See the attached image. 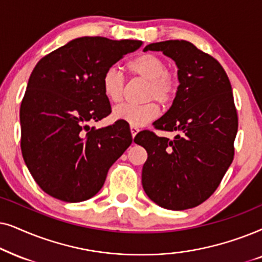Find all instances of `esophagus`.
Here are the masks:
<instances>
[{
    "mask_svg": "<svg viewBox=\"0 0 262 262\" xmlns=\"http://www.w3.org/2000/svg\"><path fill=\"white\" fill-rule=\"evenodd\" d=\"M138 132H139V129L138 128H135V127H130V133H132V138H135V135L138 134Z\"/></svg>",
    "mask_w": 262,
    "mask_h": 262,
    "instance_id": "obj_1",
    "label": "esophagus"
}]
</instances>
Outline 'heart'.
<instances>
[{"mask_svg": "<svg viewBox=\"0 0 262 262\" xmlns=\"http://www.w3.org/2000/svg\"><path fill=\"white\" fill-rule=\"evenodd\" d=\"M132 75L147 81L144 99L156 100L160 105H170L177 95L179 83L173 76L167 73L165 61L158 55L146 52L134 57L127 63ZM102 87L105 97L111 102H118L124 87V76L116 67H110L104 72ZM158 116V106L156 103L147 102L140 105L122 103L114 107L115 120L127 122L130 127H142Z\"/></svg>", "mask_w": 262, "mask_h": 262, "instance_id": "1", "label": "heart"}]
</instances>
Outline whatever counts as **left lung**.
I'll use <instances>...</instances> for the list:
<instances>
[{"instance_id": "obj_1", "label": "left lung", "mask_w": 262, "mask_h": 262, "mask_svg": "<svg viewBox=\"0 0 262 262\" xmlns=\"http://www.w3.org/2000/svg\"><path fill=\"white\" fill-rule=\"evenodd\" d=\"M179 67V89L171 107L153 125L180 132L173 140L142 130L135 144L147 151L142 187L160 207H196L214 193L235 155L238 117L230 80L211 55L187 40L148 44Z\"/></svg>"}]
</instances>
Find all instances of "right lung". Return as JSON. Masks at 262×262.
I'll list each match as a JSON object with an SVG mask.
<instances>
[{
	"mask_svg": "<svg viewBox=\"0 0 262 262\" xmlns=\"http://www.w3.org/2000/svg\"><path fill=\"white\" fill-rule=\"evenodd\" d=\"M141 40L81 37L44 56L30 76L20 106L21 152L38 186L52 198L80 202L95 196L110 166L130 146L123 121L90 128L111 113L104 72Z\"/></svg>",
	"mask_w": 262,
	"mask_h": 262,
	"instance_id": "1",
	"label": "right lung"
}]
</instances>
